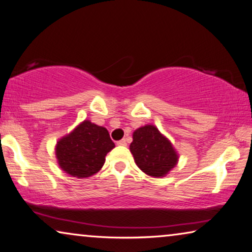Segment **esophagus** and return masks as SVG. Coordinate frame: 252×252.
Wrapping results in <instances>:
<instances>
[{
    "mask_svg": "<svg viewBox=\"0 0 252 252\" xmlns=\"http://www.w3.org/2000/svg\"><path fill=\"white\" fill-rule=\"evenodd\" d=\"M116 145H118V146H126V139H122V140L116 142Z\"/></svg>",
    "mask_w": 252,
    "mask_h": 252,
    "instance_id": "1",
    "label": "esophagus"
}]
</instances>
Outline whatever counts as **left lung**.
I'll list each match as a JSON object with an SVG mask.
<instances>
[{"label":"left lung","instance_id":"left-lung-1","mask_svg":"<svg viewBox=\"0 0 252 252\" xmlns=\"http://www.w3.org/2000/svg\"><path fill=\"white\" fill-rule=\"evenodd\" d=\"M130 152L140 170L152 178H164L178 165L179 154L166 136L153 125L133 131Z\"/></svg>","mask_w":252,"mask_h":252}]
</instances>
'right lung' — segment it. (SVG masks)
<instances>
[{
  "label": "right lung",
  "instance_id": "1",
  "mask_svg": "<svg viewBox=\"0 0 252 252\" xmlns=\"http://www.w3.org/2000/svg\"><path fill=\"white\" fill-rule=\"evenodd\" d=\"M115 147L106 127L85 120L70 133L60 138L55 146L59 166L71 176L86 179L96 174L105 156Z\"/></svg>",
  "mask_w": 252,
  "mask_h": 252
}]
</instances>
